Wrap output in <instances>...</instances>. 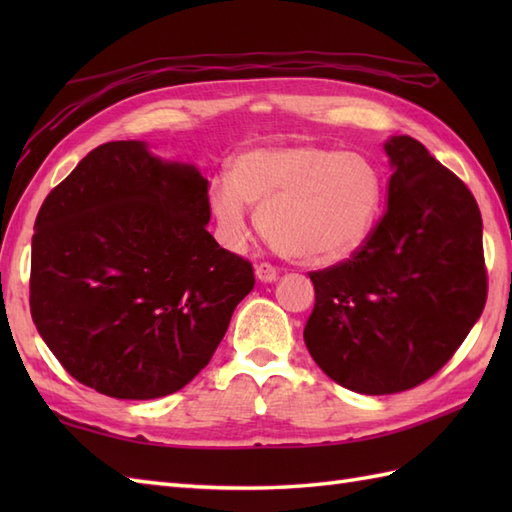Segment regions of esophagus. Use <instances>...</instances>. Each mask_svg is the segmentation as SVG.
<instances>
[{
	"instance_id": "34e87169",
	"label": "esophagus",
	"mask_w": 512,
	"mask_h": 512,
	"mask_svg": "<svg viewBox=\"0 0 512 512\" xmlns=\"http://www.w3.org/2000/svg\"><path fill=\"white\" fill-rule=\"evenodd\" d=\"M255 275H257L259 281H266V284H270V281H275L279 277V270L273 264L262 262V264L255 266Z\"/></svg>"
}]
</instances>
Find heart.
I'll list each match as a JSON object with an SVG mask.
<instances>
[{"label":"heart","mask_w":512,"mask_h":512,"mask_svg":"<svg viewBox=\"0 0 512 512\" xmlns=\"http://www.w3.org/2000/svg\"><path fill=\"white\" fill-rule=\"evenodd\" d=\"M246 204L281 253L332 264L365 244L383 204V178L367 156L317 145L262 147L231 160L209 189L217 231L233 248L248 237Z\"/></svg>","instance_id":"b5f03b06"}]
</instances>
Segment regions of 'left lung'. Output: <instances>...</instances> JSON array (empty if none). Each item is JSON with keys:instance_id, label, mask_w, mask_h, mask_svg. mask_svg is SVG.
Instances as JSON below:
<instances>
[{"instance_id": "8db88e82", "label": "left lung", "mask_w": 512, "mask_h": 512, "mask_svg": "<svg viewBox=\"0 0 512 512\" xmlns=\"http://www.w3.org/2000/svg\"><path fill=\"white\" fill-rule=\"evenodd\" d=\"M387 211L345 262L312 270L303 330L325 374L358 394H398L451 361L488 295L482 215L469 187L411 136L385 145Z\"/></svg>"}]
</instances>
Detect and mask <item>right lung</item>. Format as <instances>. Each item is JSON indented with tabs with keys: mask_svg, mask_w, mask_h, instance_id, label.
I'll use <instances>...</instances> for the list:
<instances>
[{
	"mask_svg": "<svg viewBox=\"0 0 512 512\" xmlns=\"http://www.w3.org/2000/svg\"><path fill=\"white\" fill-rule=\"evenodd\" d=\"M209 180L138 140L92 149L43 200L30 314L65 372L99 394L149 400L209 365L253 264L206 231Z\"/></svg>",
	"mask_w": 512,
	"mask_h": 512,
	"instance_id": "right-lung-1",
	"label": "right lung"
}]
</instances>
